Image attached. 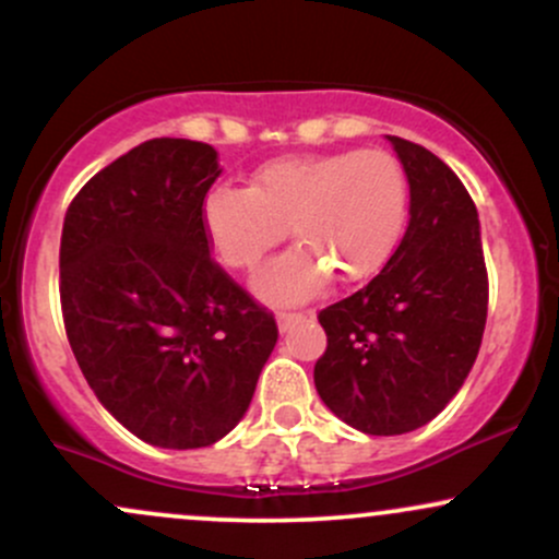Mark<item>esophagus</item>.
<instances>
[{
	"instance_id": "34e87169",
	"label": "esophagus",
	"mask_w": 559,
	"mask_h": 559,
	"mask_svg": "<svg viewBox=\"0 0 559 559\" xmlns=\"http://www.w3.org/2000/svg\"><path fill=\"white\" fill-rule=\"evenodd\" d=\"M305 320V312H292V310H281L278 312V329L281 331H292L294 325H299Z\"/></svg>"
}]
</instances>
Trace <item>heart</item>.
Instances as JSON below:
<instances>
[{
	"label": "heart",
	"instance_id": "b5f03b06",
	"mask_svg": "<svg viewBox=\"0 0 559 559\" xmlns=\"http://www.w3.org/2000/svg\"><path fill=\"white\" fill-rule=\"evenodd\" d=\"M409 213L402 163L383 150L275 157L247 189L210 191L204 226L228 267L252 271L284 241L288 249L254 281L265 299L294 301L316 294L333 273L344 284L383 267Z\"/></svg>",
	"mask_w": 559,
	"mask_h": 559
}]
</instances>
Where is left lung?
I'll list each match as a JSON object with an SVG mask.
<instances>
[{
    "label": "left lung",
    "mask_w": 559,
    "mask_h": 559,
    "mask_svg": "<svg viewBox=\"0 0 559 559\" xmlns=\"http://www.w3.org/2000/svg\"><path fill=\"white\" fill-rule=\"evenodd\" d=\"M409 181V223L383 271L318 312L329 346L316 389L370 436L415 431L457 394L476 362L489 273L476 204L426 146L389 136Z\"/></svg>",
    "instance_id": "obj_1"
}]
</instances>
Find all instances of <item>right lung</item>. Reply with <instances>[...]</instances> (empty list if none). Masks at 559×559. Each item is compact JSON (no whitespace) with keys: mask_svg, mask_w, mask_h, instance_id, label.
Returning <instances> with one entry per match:
<instances>
[{"mask_svg":"<svg viewBox=\"0 0 559 559\" xmlns=\"http://www.w3.org/2000/svg\"><path fill=\"white\" fill-rule=\"evenodd\" d=\"M204 141L150 139L83 183L60 239V305L81 373L146 444L223 439L278 342L273 312L213 260Z\"/></svg>","mask_w":559,"mask_h":559,"instance_id":"1","label":"right lung"}]
</instances>
